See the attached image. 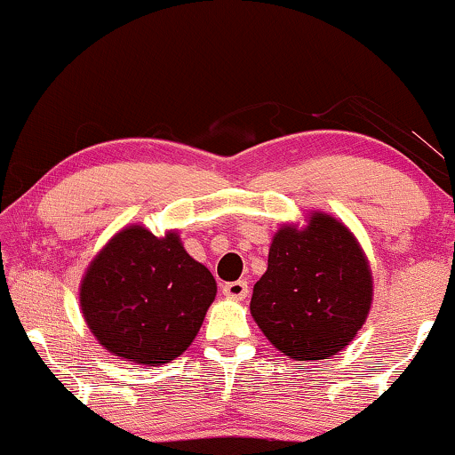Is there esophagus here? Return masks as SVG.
Here are the masks:
<instances>
[{"instance_id":"esophagus-1","label":"esophagus","mask_w":455,"mask_h":455,"mask_svg":"<svg viewBox=\"0 0 455 455\" xmlns=\"http://www.w3.org/2000/svg\"><path fill=\"white\" fill-rule=\"evenodd\" d=\"M223 294L228 298H232V300H244L248 296V283L244 279H238V282H229L223 285Z\"/></svg>"}]
</instances>
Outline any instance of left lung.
<instances>
[{
  "instance_id": "left-lung-1",
  "label": "left lung",
  "mask_w": 455,
  "mask_h": 455,
  "mask_svg": "<svg viewBox=\"0 0 455 455\" xmlns=\"http://www.w3.org/2000/svg\"><path fill=\"white\" fill-rule=\"evenodd\" d=\"M372 277L358 240L344 223L315 211L302 229L273 235L251 313L265 338L294 360L344 350L369 316Z\"/></svg>"
}]
</instances>
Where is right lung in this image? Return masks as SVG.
<instances>
[{"mask_svg": "<svg viewBox=\"0 0 455 455\" xmlns=\"http://www.w3.org/2000/svg\"><path fill=\"white\" fill-rule=\"evenodd\" d=\"M215 294L211 271L184 251L176 232L157 238L128 226L91 260L80 308L105 350L159 366L192 344Z\"/></svg>", "mask_w": 455, "mask_h": 455, "instance_id": "right-lung-1", "label": "right lung"}]
</instances>
